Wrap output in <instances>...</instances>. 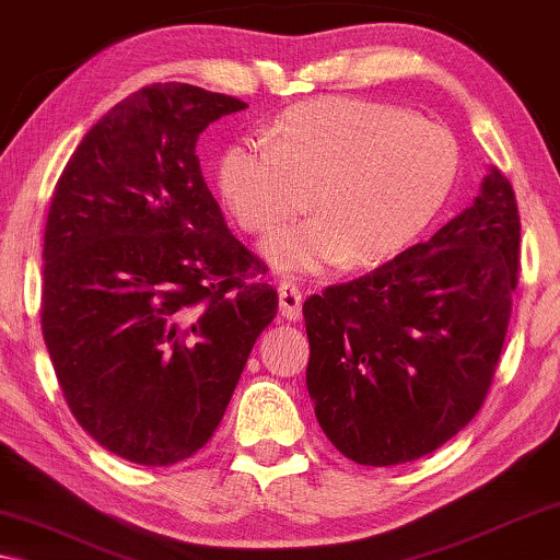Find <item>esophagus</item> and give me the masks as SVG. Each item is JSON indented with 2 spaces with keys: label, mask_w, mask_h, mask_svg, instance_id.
Returning <instances> with one entry per match:
<instances>
[{
  "label": "esophagus",
  "mask_w": 560,
  "mask_h": 560,
  "mask_svg": "<svg viewBox=\"0 0 560 560\" xmlns=\"http://www.w3.org/2000/svg\"><path fill=\"white\" fill-rule=\"evenodd\" d=\"M278 298H280V316L288 320H298L301 318V308H303V293L290 282H282L278 288Z\"/></svg>",
  "instance_id": "esophagus-1"
}]
</instances>
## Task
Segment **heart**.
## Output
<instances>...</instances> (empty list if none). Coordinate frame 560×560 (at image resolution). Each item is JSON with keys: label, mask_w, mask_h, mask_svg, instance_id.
I'll list each match as a JSON object with an SVG mask.
<instances>
[{"label": "heart", "mask_w": 560, "mask_h": 560, "mask_svg": "<svg viewBox=\"0 0 560 560\" xmlns=\"http://www.w3.org/2000/svg\"><path fill=\"white\" fill-rule=\"evenodd\" d=\"M458 144L400 106L320 96L290 106L265 142L221 152V201L249 234L272 232L305 206L316 217L282 226L259 252L275 270L318 275L366 267L408 249L456 183Z\"/></svg>", "instance_id": "b5f03b06"}]
</instances>
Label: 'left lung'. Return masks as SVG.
<instances>
[{
  "instance_id": "left-lung-1",
  "label": "left lung",
  "mask_w": 560,
  "mask_h": 560,
  "mask_svg": "<svg viewBox=\"0 0 560 560\" xmlns=\"http://www.w3.org/2000/svg\"><path fill=\"white\" fill-rule=\"evenodd\" d=\"M517 249L515 194L489 167L469 209L431 240L303 303L305 385L343 456L416 462L477 416L508 334Z\"/></svg>"
}]
</instances>
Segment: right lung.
Segmentation results:
<instances>
[{"mask_svg": "<svg viewBox=\"0 0 560 560\" xmlns=\"http://www.w3.org/2000/svg\"><path fill=\"white\" fill-rule=\"evenodd\" d=\"M226 94L152 83L112 106L58 178L43 244V336L68 408L127 462L194 456L278 313L196 155Z\"/></svg>", "mask_w": 560, "mask_h": 560, "instance_id": "add662e5", "label": "right lung"}]
</instances>
